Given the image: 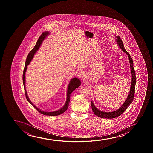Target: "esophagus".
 <instances>
[{
  "label": "esophagus",
  "instance_id": "1",
  "mask_svg": "<svg viewBox=\"0 0 153 153\" xmlns=\"http://www.w3.org/2000/svg\"><path fill=\"white\" fill-rule=\"evenodd\" d=\"M78 77L80 78V79H82L84 80L85 78V74L84 73V72L83 71H80L79 72V73L78 74Z\"/></svg>",
  "mask_w": 153,
  "mask_h": 153
}]
</instances>
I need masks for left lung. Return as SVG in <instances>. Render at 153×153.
Wrapping results in <instances>:
<instances>
[{"instance_id": "obj_1", "label": "left lung", "mask_w": 153, "mask_h": 153, "mask_svg": "<svg viewBox=\"0 0 153 153\" xmlns=\"http://www.w3.org/2000/svg\"><path fill=\"white\" fill-rule=\"evenodd\" d=\"M115 41L117 42L118 46L127 55L128 57L129 62H130V68H131V71L132 74V81H131V85L130 87V91L129 94H128V96L124 102L123 103L121 107H120L119 109L117 110L112 112H103L99 110L95 107L93 101H91V108L94 113L95 115L98 116L99 117L101 118H105V119H113L115 117H117L120 115H121L122 113H123L124 111H126V109H127L129 105L132 103L133 98H134V94H135V84H136V75L135 72L133 67V61L132 59V57L131 56L130 54L128 53V52L126 50L124 46L123 43L122 42L121 38L119 36H115Z\"/></svg>"}]
</instances>
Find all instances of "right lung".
<instances>
[{
    "label": "right lung",
    "instance_id": "right-lung-1",
    "mask_svg": "<svg viewBox=\"0 0 153 153\" xmlns=\"http://www.w3.org/2000/svg\"><path fill=\"white\" fill-rule=\"evenodd\" d=\"M50 34V32L48 31H45L43 32L41 35L40 38H39L38 41L36 42V45L34 47V48L30 52L29 54L27 55V59L25 61V68H24V70H23L22 79H23V86H24V89H25V96H26V98L27 99V100L28 101V102L31 105H32V106H33L34 108H36L40 113H41L42 114H44V115H50V116H57V115H60L61 114L64 113L68 109V105H69V101H70L71 94L72 92H73L74 90H75L76 88H77L78 87H79L80 86L81 82H80V80L78 78L76 77L73 78H72L69 81V84H68V87H67V97H66V101L65 105L62 108H61V109H59L58 110H56V111H53V112H46V111H42L41 109H39L38 107H36V105H34L33 103L32 102L31 100H30L29 98L28 97L25 86V72L27 71V65H29V64L31 62L32 59H33L34 55L36 54V52H37V51L39 50V48H40V46H41V45L42 44L43 41L46 38V36H48Z\"/></svg>",
    "mask_w": 153,
    "mask_h": 153
}]
</instances>
